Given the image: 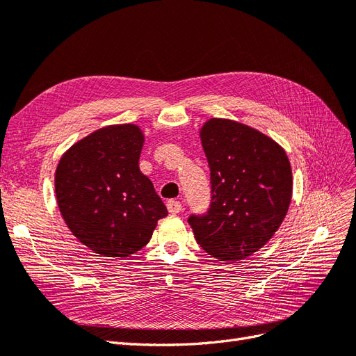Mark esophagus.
<instances>
[{"mask_svg": "<svg viewBox=\"0 0 356 356\" xmlns=\"http://www.w3.org/2000/svg\"><path fill=\"white\" fill-rule=\"evenodd\" d=\"M167 209L171 213V215H177V213L181 211V202L177 200H168L167 201Z\"/></svg>", "mask_w": 356, "mask_h": 356, "instance_id": "34e87169", "label": "esophagus"}]
</instances>
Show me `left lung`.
I'll return each instance as SVG.
<instances>
[{"label": "left lung", "mask_w": 356, "mask_h": 356, "mask_svg": "<svg viewBox=\"0 0 356 356\" xmlns=\"http://www.w3.org/2000/svg\"><path fill=\"white\" fill-rule=\"evenodd\" d=\"M211 202L188 222L198 245L220 261L245 259L279 229L292 197L286 152L240 122L213 118L200 131Z\"/></svg>", "instance_id": "8db88e82"}]
</instances>
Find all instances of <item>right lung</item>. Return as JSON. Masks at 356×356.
<instances>
[{
  "mask_svg": "<svg viewBox=\"0 0 356 356\" xmlns=\"http://www.w3.org/2000/svg\"><path fill=\"white\" fill-rule=\"evenodd\" d=\"M143 143L137 125H110L71 146L56 167L60 215L79 241L103 257L138 252L168 213L140 171Z\"/></svg>",
  "mask_w": 356,
  "mask_h": 356,
  "instance_id": "1",
  "label": "right lung"
}]
</instances>
